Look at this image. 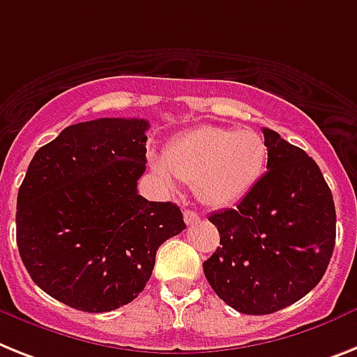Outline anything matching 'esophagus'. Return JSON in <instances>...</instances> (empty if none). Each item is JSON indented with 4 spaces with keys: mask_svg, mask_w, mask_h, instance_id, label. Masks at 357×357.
<instances>
[{
    "mask_svg": "<svg viewBox=\"0 0 357 357\" xmlns=\"http://www.w3.org/2000/svg\"><path fill=\"white\" fill-rule=\"evenodd\" d=\"M184 220L188 226L195 225L197 220H199V215H197L193 210H184Z\"/></svg>",
    "mask_w": 357,
    "mask_h": 357,
    "instance_id": "obj_1",
    "label": "esophagus"
}]
</instances>
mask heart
<instances>
[{
  "mask_svg": "<svg viewBox=\"0 0 357 357\" xmlns=\"http://www.w3.org/2000/svg\"><path fill=\"white\" fill-rule=\"evenodd\" d=\"M268 147L253 129L197 128L176 137L164 153V162H153L162 181L176 176L195 185V193L210 208H228L255 188L266 166Z\"/></svg>",
  "mask_w": 357,
  "mask_h": 357,
  "instance_id": "obj_1",
  "label": "heart"
}]
</instances>
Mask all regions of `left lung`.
Returning a JSON list of instances; mask_svg holds the SVG:
<instances>
[{
    "instance_id": "left-lung-1",
    "label": "left lung",
    "mask_w": 357,
    "mask_h": 357,
    "mask_svg": "<svg viewBox=\"0 0 357 357\" xmlns=\"http://www.w3.org/2000/svg\"><path fill=\"white\" fill-rule=\"evenodd\" d=\"M266 169L237 208L208 217L220 244L204 275L237 312L264 316L299 301L325 275L335 244V206L319 166L263 129Z\"/></svg>"
}]
</instances>
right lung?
<instances>
[{"label": "right lung", "instance_id": "obj_1", "mask_svg": "<svg viewBox=\"0 0 357 357\" xmlns=\"http://www.w3.org/2000/svg\"><path fill=\"white\" fill-rule=\"evenodd\" d=\"M142 119L69 126L40 147L17 191L16 241L41 290L82 312H111L144 290L162 243L185 229L181 208L138 195Z\"/></svg>", "mask_w": 357, "mask_h": 357}]
</instances>
